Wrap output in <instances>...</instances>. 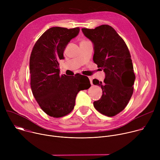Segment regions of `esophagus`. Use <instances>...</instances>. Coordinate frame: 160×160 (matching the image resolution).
<instances>
[{
  "instance_id": "obj_1",
  "label": "esophagus",
  "mask_w": 160,
  "mask_h": 160,
  "mask_svg": "<svg viewBox=\"0 0 160 160\" xmlns=\"http://www.w3.org/2000/svg\"><path fill=\"white\" fill-rule=\"evenodd\" d=\"M88 78H89V80H90V82L91 85H93V83H92V77H88Z\"/></svg>"
}]
</instances>
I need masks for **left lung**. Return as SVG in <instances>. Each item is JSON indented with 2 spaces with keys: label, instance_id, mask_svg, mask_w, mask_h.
Returning <instances> with one entry per match:
<instances>
[{
  "label": "left lung",
  "instance_id": "obj_1",
  "mask_svg": "<svg viewBox=\"0 0 160 160\" xmlns=\"http://www.w3.org/2000/svg\"><path fill=\"white\" fill-rule=\"evenodd\" d=\"M82 30L94 43V62L106 74L102 82L93 80V83L102 90L101 99L94 102V106L102 115L114 117L125 109L133 92L135 76L129 50L123 38L109 25Z\"/></svg>",
  "mask_w": 160,
  "mask_h": 160
}]
</instances>
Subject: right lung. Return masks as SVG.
Returning a JSON list of instances; mask_svg holds the SVG:
<instances>
[{
	"label": "right lung",
	"mask_w": 160,
	"mask_h": 160,
	"mask_svg": "<svg viewBox=\"0 0 160 160\" xmlns=\"http://www.w3.org/2000/svg\"><path fill=\"white\" fill-rule=\"evenodd\" d=\"M79 32V27H52L37 40L30 55L33 95L41 109L54 118L62 117L71 112L79 91L91 86L86 76L59 75L58 61L64 59L66 46Z\"/></svg>",
	"instance_id": "add662e5"
}]
</instances>
